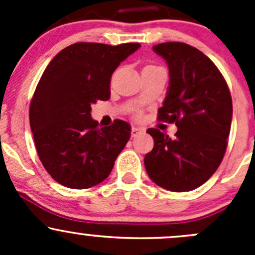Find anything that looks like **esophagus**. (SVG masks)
<instances>
[{"instance_id":"34e87169","label":"esophagus","mask_w":255,"mask_h":255,"mask_svg":"<svg viewBox=\"0 0 255 255\" xmlns=\"http://www.w3.org/2000/svg\"><path fill=\"white\" fill-rule=\"evenodd\" d=\"M144 129L142 127H137V126H133L132 127V137H137L138 134L143 133Z\"/></svg>"}]
</instances>
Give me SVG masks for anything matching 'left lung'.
Masks as SVG:
<instances>
[{"mask_svg": "<svg viewBox=\"0 0 255 255\" xmlns=\"http://www.w3.org/2000/svg\"><path fill=\"white\" fill-rule=\"evenodd\" d=\"M165 60L169 86L160 121L175 122L171 139L156 128L146 133L154 148L144 158L151 181L169 191H191L213 175L227 148L232 123V99L215 64L199 49L180 42L154 45Z\"/></svg>", "mask_w": 255, "mask_h": 255, "instance_id": "1", "label": "left lung"}]
</instances>
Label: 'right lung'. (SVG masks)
Masks as SVG:
<instances>
[{
  "label": "right lung",
  "mask_w": 255,
  "mask_h": 255,
  "mask_svg": "<svg viewBox=\"0 0 255 255\" xmlns=\"http://www.w3.org/2000/svg\"><path fill=\"white\" fill-rule=\"evenodd\" d=\"M139 48V43H75L59 51L43 73L30 102V129L43 166L59 184L89 189L112 171L130 126L116 120L99 128L91 106L110 99L113 71Z\"/></svg>",
  "instance_id": "obj_1"
}]
</instances>
